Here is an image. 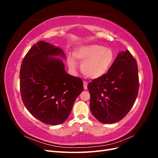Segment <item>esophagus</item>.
Here are the masks:
<instances>
[{"mask_svg": "<svg viewBox=\"0 0 158 158\" xmlns=\"http://www.w3.org/2000/svg\"><path fill=\"white\" fill-rule=\"evenodd\" d=\"M88 82H86V81H84V89H87L88 88Z\"/></svg>", "mask_w": 158, "mask_h": 158, "instance_id": "1", "label": "esophagus"}]
</instances>
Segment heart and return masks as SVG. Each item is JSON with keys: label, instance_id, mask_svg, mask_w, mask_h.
<instances>
[{"label": "heart", "instance_id": "1", "mask_svg": "<svg viewBox=\"0 0 158 158\" xmlns=\"http://www.w3.org/2000/svg\"><path fill=\"white\" fill-rule=\"evenodd\" d=\"M68 57L70 67L76 69V61L82 63L81 70L88 78L97 79L106 74L113 63L114 55L111 49L99 44H90L79 47ZM75 59L74 60L73 59Z\"/></svg>", "mask_w": 158, "mask_h": 158}]
</instances>
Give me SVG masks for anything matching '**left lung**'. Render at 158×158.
<instances>
[{"label": "left lung", "instance_id": "left-lung-1", "mask_svg": "<svg viewBox=\"0 0 158 158\" xmlns=\"http://www.w3.org/2000/svg\"><path fill=\"white\" fill-rule=\"evenodd\" d=\"M88 88L91 112L100 123L121 121L130 111L138 95L136 60L129 51L120 52L107 73L92 80Z\"/></svg>", "mask_w": 158, "mask_h": 158}]
</instances>
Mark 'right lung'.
I'll list each match as a JSON object with an SVG mask.
<instances>
[{
  "instance_id": "add662e5",
  "label": "right lung",
  "mask_w": 158,
  "mask_h": 158,
  "mask_svg": "<svg viewBox=\"0 0 158 158\" xmlns=\"http://www.w3.org/2000/svg\"><path fill=\"white\" fill-rule=\"evenodd\" d=\"M63 51L44 41L34 44L23 58L20 71L22 102L33 117L57 125L68 118L83 92L82 80L66 73Z\"/></svg>"
}]
</instances>
